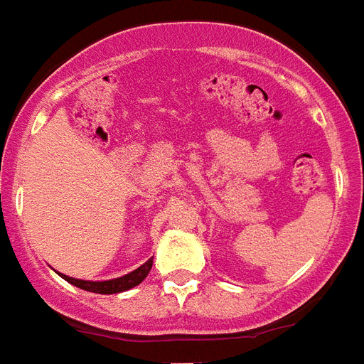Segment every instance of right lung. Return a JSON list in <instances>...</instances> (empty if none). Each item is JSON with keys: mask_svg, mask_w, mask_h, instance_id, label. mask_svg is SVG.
Instances as JSON below:
<instances>
[{"mask_svg": "<svg viewBox=\"0 0 364 364\" xmlns=\"http://www.w3.org/2000/svg\"><path fill=\"white\" fill-rule=\"evenodd\" d=\"M151 267H153V258H149L143 266H139L134 272H129L127 275H122V277H116V279L108 281H85V279H75V277H70V275H63L60 273L63 279L75 285V287L83 289V291H89V293H98V294H114V293H124V291H129L134 289L135 285H139L147 275H149Z\"/></svg>", "mask_w": 364, "mask_h": 364, "instance_id": "right-lung-1", "label": "right lung"}]
</instances>
